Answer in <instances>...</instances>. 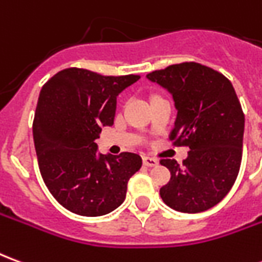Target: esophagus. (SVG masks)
Listing matches in <instances>:
<instances>
[{
	"label": "esophagus",
	"mask_w": 262,
	"mask_h": 262,
	"mask_svg": "<svg viewBox=\"0 0 262 262\" xmlns=\"http://www.w3.org/2000/svg\"><path fill=\"white\" fill-rule=\"evenodd\" d=\"M143 163H144V165H147V167H156V165L159 164V160L154 159V157L144 156V157H143Z\"/></svg>",
	"instance_id": "obj_1"
}]
</instances>
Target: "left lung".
<instances>
[{"label":"left lung","mask_w":262,"mask_h":262,"mask_svg":"<svg viewBox=\"0 0 262 262\" xmlns=\"http://www.w3.org/2000/svg\"><path fill=\"white\" fill-rule=\"evenodd\" d=\"M146 77L172 94L178 114L170 140L189 147L182 167L174 159L160 160L171 172L160 188L161 199L182 213L213 208L229 193L242 164L244 114L234 88L222 73L195 61Z\"/></svg>","instance_id":"8db88e82"}]
</instances>
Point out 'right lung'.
I'll list each match as a JSON object with an SVG mask.
<instances>
[{
    "label": "right lung",
    "instance_id": "right-lung-1",
    "mask_svg": "<svg viewBox=\"0 0 262 262\" xmlns=\"http://www.w3.org/2000/svg\"><path fill=\"white\" fill-rule=\"evenodd\" d=\"M139 78L70 67L42 86L33 119L37 164L50 193L70 212L102 216L125 201L142 157L98 154L95 139L114 125L116 97Z\"/></svg>",
    "mask_w": 262,
    "mask_h": 262
}]
</instances>
